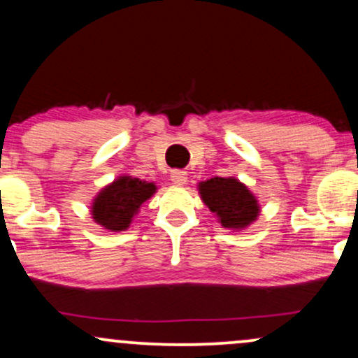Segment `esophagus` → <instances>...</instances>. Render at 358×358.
<instances>
[{
    "instance_id": "34e87169",
    "label": "esophagus",
    "mask_w": 358,
    "mask_h": 358,
    "mask_svg": "<svg viewBox=\"0 0 358 358\" xmlns=\"http://www.w3.org/2000/svg\"><path fill=\"white\" fill-rule=\"evenodd\" d=\"M170 178L175 185H185V183H187V180H188V175H187V171H185V170H171Z\"/></svg>"
}]
</instances>
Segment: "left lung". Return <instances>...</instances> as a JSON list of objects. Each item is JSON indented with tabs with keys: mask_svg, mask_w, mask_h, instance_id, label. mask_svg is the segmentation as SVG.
Returning a JSON list of instances; mask_svg holds the SVG:
<instances>
[{
	"mask_svg": "<svg viewBox=\"0 0 358 358\" xmlns=\"http://www.w3.org/2000/svg\"><path fill=\"white\" fill-rule=\"evenodd\" d=\"M203 203L227 229H244L259 215L256 196L236 178L207 180L199 185Z\"/></svg>",
	"mask_w": 358,
	"mask_h": 358,
	"instance_id": "8db88e82",
	"label": "left lung"
}]
</instances>
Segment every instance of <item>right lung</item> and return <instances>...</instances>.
Listing matches in <instances>:
<instances>
[{"instance_id":"add662e5","label":"right lung","mask_w":358,"mask_h":358,"mask_svg":"<svg viewBox=\"0 0 358 358\" xmlns=\"http://www.w3.org/2000/svg\"><path fill=\"white\" fill-rule=\"evenodd\" d=\"M156 187L139 178L119 176L106 187L92 203V215L97 224L109 231H124L136 215L143 202L153 195Z\"/></svg>"}]
</instances>
